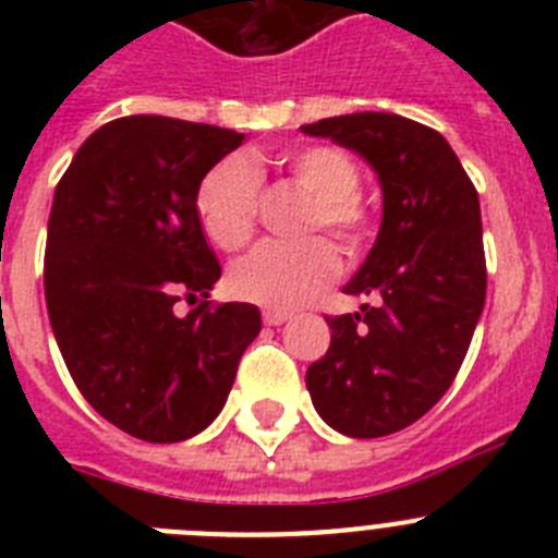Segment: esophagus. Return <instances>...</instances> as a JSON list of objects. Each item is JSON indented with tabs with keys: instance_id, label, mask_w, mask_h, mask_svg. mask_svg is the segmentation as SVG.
<instances>
[{
	"instance_id": "1",
	"label": "esophagus",
	"mask_w": 558,
	"mask_h": 558,
	"mask_svg": "<svg viewBox=\"0 0 558 558\" xmlns=\"http://www.w3.org/2000/svg\"><path fill=\"white\" fill-rule=\"evenodd\" d=\"M288 318H290V313H284V310H265L263 313V322L268 324V327H282Z\"/></svg>"
}]
</instances>
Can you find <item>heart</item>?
I'll use <instances>...</instances> for the list:
<instances>
[{"mask_svg":"<svg viewBox=\"0 0 558 558\" xmlns=\"http://www.w3.org/2000/svg\"><path fill=\"white\" fill-rule=\"evenodd\" d=\"M279 165L310 195L304 234L327 231L343 251H357L372 231V209L357 195L360 170L347 150L313 145L282 153ZM259 172L245 156H226L209 167L195 190V215L211 243L243 248L254 234ZM338 256L322 236L302 243H263L231 265L229 288L236 299L268 310H293L329 284Z\"/></svg>","mask_w":558,"mask_h":558,"instance_id":"heart-1","label":"heart"}]
</instances>
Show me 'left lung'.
Wrapping results in <instances>:
<instances>
[{
  "label": "left lung",
  "instance_id": "1",
  "mask_svg": "<svg viewBox=\"0 0 558 558\" xmlns=\"http://www.w3.org/2000/svg\"><path fill=\"white\" fill-rule=\"evenodd\" d=\"M377 172L383 220L343 293L360 313L327 318L329 349L307 368L318 416L352 438L413 425L452 386L486 302L481 204L450 142L386 111L302 125Z\"/></svg>",
  "mask_w": 558,
  "mask_h": 558
}]
</instances>
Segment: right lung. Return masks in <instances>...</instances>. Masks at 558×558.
Masks as SVG:
<instances>
[{
    "label": "right lung",
    "instance_id": "add662e5",
    "mask_svg": "<svg viewBox=\"0 0 558 558\" xmlns=\"http://www.w3.org/2000/svg\"><path fill=\"white\" fill-rule=\"evenodd\" d=\"M245 133L156 113L97 128L56 186L44 295L88 405L133 438L172 445L218 418L263 329L254 304L209 307L220 263L195 190ZM181 298L198 303L174 313Z\"/></svg>",
    "mask_w": 558,
    "mask_h": 558
}]
</instances>
